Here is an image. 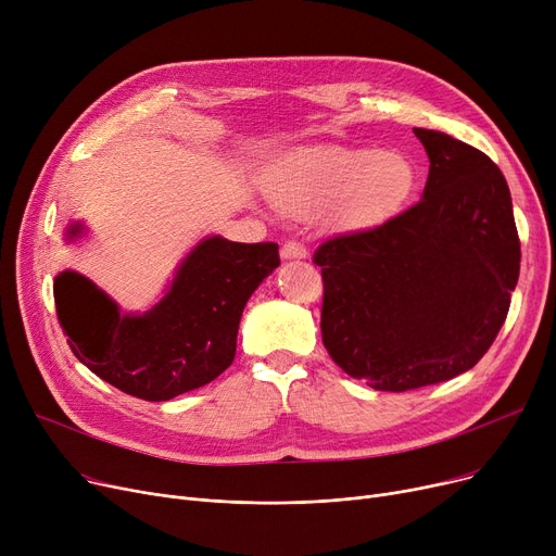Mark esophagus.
Segmentation results:
<instances>
[{"label": "esophagus", "instance_id": "obj_1", "mask_svg": "<svg viewBox=\"0 0 556 556\" xmlns=\"http://www.w3.org/2000/svg\"><path fill=\"white\" fill-rule=\"evenodd\" d=\"M306 254H308L306 245L302 241H298V239H288L283 243V248H281V256L283 258H304Z\"/></svg>", "mask_w": 556, "mask_h": 556}]
</instances>
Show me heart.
<instances>
[{
	"label": "heart",
	"instance_id": "b5f03b06",
	"mask_svg": "<svg viewBox=\"0 0 556 556\" xmlns=\"http://www.w3.org/2000/svg\"><path fill=\"white\" fill-rule=\"evenodd\" d=\"M415 187V168L396 153L315 151L273 185L279 207L298 216L329 214L346 229L390 218Z\"/></svg>",
	"mask_w": 556,
	"mask_h": 556
}]
</instances>
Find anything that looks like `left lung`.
Wrapping results in <instances>:
<instances>
[{
	"label": "left lung",
	"instance_id": "8db88e82",
	"mask_svg": "<svg viewBox=\"0 0 556 556\" xmlns=\"http://www.w3.org/2000/svg\"><path fill=\"white\" fill-rule=\"evenodd\" d=\"M415 135L430 160L424 198L381 225L323 241L313 254L323 268L327 352L381 392L471 369L505 325L520 270L501 168L444 132Z\"/></svg>",
	"mask_w": 556,
	"mask_h": 556
}]
</instances>
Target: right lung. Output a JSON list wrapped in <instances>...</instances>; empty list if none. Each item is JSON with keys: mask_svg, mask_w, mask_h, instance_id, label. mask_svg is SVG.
<instances>
[{"mask_svg": "<svg viewBox=\"0 0 556 556\" xmlns=\"http://www.w3.org/2000/svg\"><path fill=\"white\" fill-rule=\"evenodd\" d=\"M277 266V243L212 237L182 261L166 298L146 315H122L90 279L67 270L53 281L58 323L74 356L105 383L168 401L231 365L243 308Z\"/></svg>", "mask_w": 556, "mask_h": 556, "instance_id": "obj_1", "label": "right lung"}]
</instances>
